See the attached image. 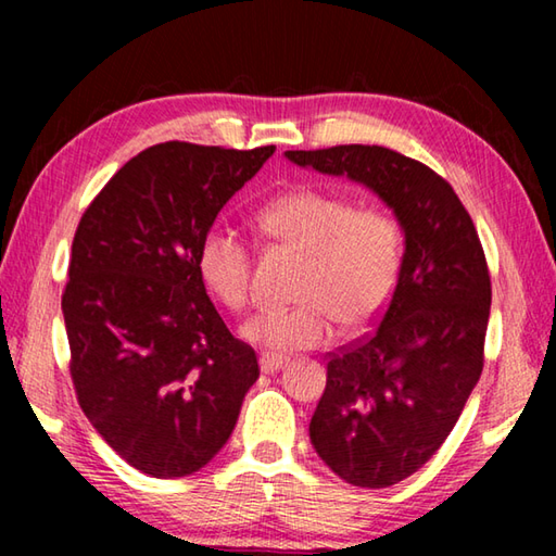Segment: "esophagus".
<instances>
[{
    "instance_id": "1",
    "label": "esophagus",
    "mask_w": 556,
    "mask_h": 556,
    "mask_svg": "<svg viewBox=\"0 0 556 556\" xmlns=\"http://www.w3.org/2000/svg\"><path fill=\"white\" fill-rule=\"evenodd\" d=\"M287 365V357H279V355H262L260 357V370L265 375H275Z\"/></svg>"
}]
</instances>
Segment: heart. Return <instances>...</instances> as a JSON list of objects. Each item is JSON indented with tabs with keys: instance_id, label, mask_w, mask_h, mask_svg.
<instances>
[{
	"instance_id": "b5f03b06",
	"label": "heart",
	"mask_w": 556,
	"mask_h": 556,
	"mask_svg": "<svg viewBox=\"0 0 556 556\" xmlns=\"http://www.w3.org/2000/svg\"><path fill=\"white\" fill-rule=\"evenodd\" d=\"M260 230L304 252L299 306L265 308L242 324L240 336L267 355L324 345L333 321L363 326L378 318L397 289L404 260L402 225L382 208H355L351 199L321 188H296L257 211ZM199 275L228 308L250 299V250L228 225H213L199 244Z\"/></svg>"
}]
</instances>
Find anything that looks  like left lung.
I'll use <instances>...</instances> for the list:
<instances>
[{"instance_id":"8db88e82","label":"left lung","mask_w":556,"mask_h":556,"mask_svg":"<svg viewBox=\"0 0 556 556\" xmlns=\"http://www.w3.org/2000/svg\"><path fill=\"white\" fill-rule=\"evenodd\" d=\"M285 156L365 186L402 225L397 289L372 336L328 357L308 425L336 476L388 488L437 454L481 378L491 316L481 240L454 188L392 149L343 144Z\"/></svg>"}]
</instances>
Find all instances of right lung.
<instances>
[{
	"label": "right lung",
	"instance_id": "add662e5",
	"mask_svg": "<svg viewBox=\"0 0 556 556\" xmlns=\"http://www.w3.org/2000/svg\"><path fill=\"white\" fill-rule=\"evenodd\" d=\"M275 147L144 149L83 213L63 321L90 425L129 466L184 478L211 464L260 378L199 275V244Z\"/></svg>",
	"mask_w": 556,
	"mask_h": 556
}]
</instances>
